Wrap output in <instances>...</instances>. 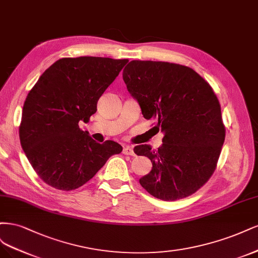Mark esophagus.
<instances>
[{"label":"esophagus","instance_id":"obj_1","mask_svg":"<svg viewBox=\"0 0 258 258\" xmlns=\"http://www.w3.org/2000/svg\"><path fill=\"white\" fill-rule=\"evenodd\" d=\"M123 154H125V155H135L134 150H133V148L131 146H126L125 148L123 149Z\"/></svg>","mask_w":258,"mask_h":258}]
</instances>
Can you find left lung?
I'll list each match as a JSON object with an SVG mask.
<instances>
[{"label": "left lung", "mask_w": 258, "mask_h": 258, "mask_svg": "<svg viewBox=\"0 0 258 258\" xmlns=\"http://www.w3.org/2000/svg\"><path fill=\"white\" fill-rule=\"evenodd\" d=\"M130 94L144 118L156 119L163 145L134 148L152 169L139 179L148 193L166 202L194 194L210 179L225 140L221 106L210 85L184 65L131 61L123 70Z\"/></svg>", "instance_id": "1"}]
</instances>
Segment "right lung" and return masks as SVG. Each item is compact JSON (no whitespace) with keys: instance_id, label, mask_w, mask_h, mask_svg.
I'll list each match as a JSON object with an SVG mask.
<instances>
[{"instance_id":"right-lung-1","label":"right lung","mask_w":258,"mask_h":258,"mask_svg":"<svg viewBox=\"0 0 258 258\" xmlns=\"http://www.w3.org/2000/svg\"><path fill=\"white\" fill-rule=\"evenodd\" d=\"M127 59L63 57L39 77L29 92L19 126L21 147L45 183L62 190L92 179L122 147L98 144L79 128L96 112L99 97L117 78Z\"/></svg>"}]
</instances>
